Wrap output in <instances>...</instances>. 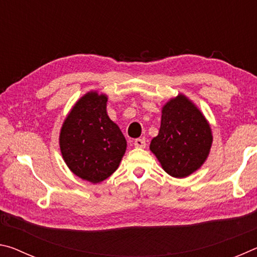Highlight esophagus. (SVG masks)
Listing matches in <instances>:
<instances>
[{
    "instance_id": "1",
    "label": "esophagus",
    "mask_w": 257,
    "mask_h": 257,
    "mask_svg": "<svg viewBox=\"0 0 257 257\" xmlns=\"http://www.w3.org/2000/svg\"><path fill=\"white\" fill-rule=\"evenodd\" d=\"M134 145H135V147H137V149H145L146 142H145V139H143V138H137L136 141H135Z\"/></svg>"
}]
</instances>
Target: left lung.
I'll return each mask as SVG.
<instances>
[{"label": "left lung", "instance_id": "obj_1", "mask_svg": "<svg viewBox=\"0 0 257 257\" xmlns=\"http://www.w3.org/2000/svg\"><path fill=\"white\" fill-rule=\"evenodd\" d=\"M212 139L211 128L201 111L179 95L163 106L160 132L152 139L150 149L165 172L185 178L205 162Z\"/></svg>", "mask_w": 257, "mask_h": 257}]
</instances>
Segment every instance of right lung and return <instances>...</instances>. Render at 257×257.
Wrapping results in <instances>:
<instances>
[{
    "label": "right lung",
    "mask_w": 257,
    "mask_h": 257,
    "mask_svg": "<svg viewBox=\"0 0 257 257\" xmlns=\"http://www.w3.org/2000/svg\"><path fill=\"white\" fill-rule=\"evenodd\" d=\"M107 97L90 92L76 103L60 134L61 153L81 179L97 184L119 167L127 149L120 128L108 118Z\"/></svg>",
    "instance_id": "add662e5"
}]
</instances>
